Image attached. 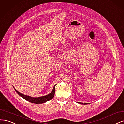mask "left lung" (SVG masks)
<instances>
[{"label":"left lung","instance_id":"obj_1","mask_svg":"<svg viewBox=\"0 0 124 124\" xmlns=\"http://www.w3.org/2000/svg\"><path fill=\"white\" fill-rule=\"evenodd\" d=\"M80 103H81V104H83V103H82V102H79ZM86 103H84V105H86Z\"/></svg>","mask_w":124,"mask_h":124}]
</instances>
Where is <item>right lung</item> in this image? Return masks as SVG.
<instances>
[{
    "instance_id": "1",
    "label": "right lung",
    "mask_w": 124,
    "mask_h": 124,
    "mask_svg": "<svg viewBox=\"0 0 124 124\" xmlns=\"http://www.w3.org/2000/svg\"><path fill=\"white\" fill-rule=\"evenodd\" d=\"M54 85L53 87V89L52 90L51 92L48 95H47L46 96H42V97H32L30 96H29L27 95H23L22 93H21L20 92H19L18 91H17L16 90L14 87V89L15 90V91L17 93V94L21 96L22 98H23V99H26V101H28L32 103H37V104H38V103H44L47 101H49V100H51V99H53V98L54 97V93H55V86Z\"/></svg>"
}]
</instances>
